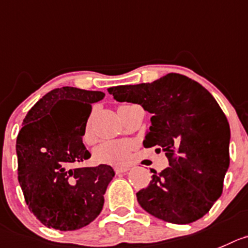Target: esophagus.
Returning a JSON list of instances; mask_svg holds the SVG:
<instances>
[{"instance_id":"obj_1","label":"esophagus","mask_w":248,"mask_h":248,"mask_svg":"<svg viewBox=\"0 0 248 248\" xmlns=\"http://www.w3.org/2000/svg\"><path fill=\"white\" fill-rule=\"evenodd\" d=\"M129 167H115L114 168V171L117 174H120V173H125V171L129 170Z\"/></svg>"}]
</instances>
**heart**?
Returning a JSON list of instances; mask_svg holds the SVG:
<instances>
[{
  "label": "heart",
  "instance_id": "1",
  "mask_svg": "<svg viewBox=\"0 0 248 248\" xmlns=\"http://www.w3.org/2000/svg\"><path fill=\"white\" fill-rule=\"evenodd\" d=\"M125 107V106H122ZM119 107V108H122ZM84 139L86 141L91 140V134L89 126H86ZM133 143L125 140H109L103 141L93 150V159L101 164H110V166H122L125 164L130 158V151Z\"/></svg>",
  "mask_w": 248,
  "mask_h": 248
}]
</instances>
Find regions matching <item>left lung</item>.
Returning a JSON list of instances; mask_svg holds the SVG:
<instances>
[{
	"label": "left lung",
	"instance_id": "8db88e82",
	"mask_svg": "<svg viewBox=\"0 0 248 248\" xmlns=\"http://www.w3.org/2000/svg\"><path fill=\"white\" fill-rule=\"evenodd\" d=\"M108 93L152 114L143 146H159L168 157L169 168L151 169L150 185L136 193L140 206L174 224L192 223L208 213L223 192L230 163V126L216 98L176 73L153 82L109 87Z\"/></svg>",
	"mask_w": 248,
	"mask_h": 248
}]
</instances>
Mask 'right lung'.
Returning a JSON list of instances; mask_svg holds the SVG:
<instances>
[{
    "label": "right lung",
    "mask_w": 248,
    "mask_h": 248,
    "mask_svg": "<svg viewBox=\"0 0 248 248\" xmlns=\"http://www.w3.org/2000/svg\"><path fill=\"white\" fill-rule=\"evenodd\" d=\"M101 91L72 86L40 98L16 138L18 180L30 211L48 228L62 232L90 224L102 211L110 166L80 167L91 153L82 143L91 105Z\"/></svg>",
    "instance_id": "add662e5"
}]
</instances>
